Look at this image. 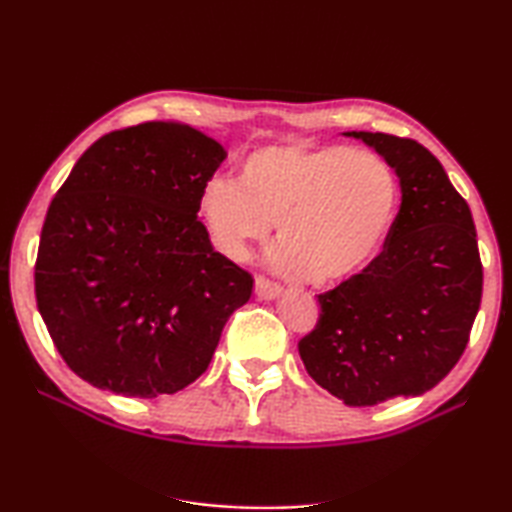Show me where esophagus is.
<instances>
[{
  "instance_id": "34e87169",
  "label": "esophagus",
  "mask_w": 512,
  "mask_h": 512,
  "mask_svg": "<svg viewBox=\"0 0 512 512\" xmlns=\"http://www.w3.org/2000/svg\"><path fill=\"white\" fill-rule=\"evenodd\" d=\"M255 293H257V298H262V300H275L282 296V287L271 280H266L264 275H259V277H255Z\"/></svg>"
}]
</instances>
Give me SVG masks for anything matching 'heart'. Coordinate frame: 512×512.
Masks as SVG:
<instances>
[{
  "label": "heart",
  "instance_id": "obj_1",
  "mask_svg": "<svg viewBox=\"0 0 512 512\" xmlns=\"http://www.w3.org/2000/svg\"><path fill=\"white\" fill-rule=\"evenodd\" d=\"M391 169L350 146L273 144L239 164L237 180L207 183L201 210L216 248L246 259L275 223L277 264L327 287L363 271L391 228Z\"/></svg>",
  "mask_w": 512,
  "mask_h": 512
}]
</instances>
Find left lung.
I'll use <instances>...</instances> for the list:
<instances>
[{"label":"left lung","instance_id":"1","mask_svg":"<svg viewBox=\"0 0 512 512\" xmlns=\"http://www.w3.org/2000/svg\"><path fill=\"white\" fill-rule=\"evenodd\" d=\"M372 146L400 178L402 205L384 250L320 293L316 329L298 343L318 386L348 406L431 391L470 341L483 268L470 205L436 155L386 133H343Z\"/></svg>","mask_w":512,"mask_h":512}]
</instances>
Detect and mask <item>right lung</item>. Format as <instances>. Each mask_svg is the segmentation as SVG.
Segmentation results:
<instances>
[{
    "mask_svg": "<svg viewBox=\"0 0 512 512\" xmlns=\"http://www.w3.org/2000/svg\"><path fill=\"white\" fill-rule=\"evenodd\" d=\"M223 146L178 121L103 135L74 164L42 225L38 311L65 363L126 397L203 375L253 277L198 219Z\"/></svg>",
    "mask_w": 512,
    "mask_h": 512,
    "instance_id": "obj_1",
    "label": "right lung"
}]
</instances>
